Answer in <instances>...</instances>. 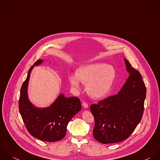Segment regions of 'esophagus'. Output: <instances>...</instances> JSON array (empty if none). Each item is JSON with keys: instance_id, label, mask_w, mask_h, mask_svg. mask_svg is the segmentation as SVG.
<instances>
[{"instance_id": "obj_1", "label": "esophagus", "mask_w": 160, "mask_h": 160, "mask_svg": "<svg viewBox=\"0 0 160 160\" xmlns=\"http://www.w3.org/2000/svg\"><path fill=\"white\" fill-rule=\"evenodd\" d=\"M82 106H83L84 108H87L88 107V103H87L86 102H83V103H82Z\"/></svg>"}]
</instances>
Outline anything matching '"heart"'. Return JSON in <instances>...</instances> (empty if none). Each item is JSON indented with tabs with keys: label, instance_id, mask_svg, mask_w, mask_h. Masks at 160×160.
<instances>
[{
	"label": "heart",
	"instance_id": "obj_1",
	"mask_svg": "<svg viewBox=\"0 0 160 160\" xmlns=\"http://www.w3.org/2000/svg\"><path fill=\"white\" fill-rule=\"evenodd\" d=\"M115 70L111 65L96 63L80 67L75 75L69 76L71 85L80 88V82L86 84L87 93L93 98H101L110 90L115 78Z\"/></svg>",
	"mask_w": 160,
	"mask_h": 160
}]
</instances>
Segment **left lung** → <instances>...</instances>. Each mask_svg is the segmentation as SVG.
<instances>
[{"label":"left lung","instance_id":"1","mask_svg":"<svg viewBox=\"0 0 160 160\" xmlns=\"http://www.w3.org/2000/svg\"><path fill=\"white\" fill-rule=\"evenodd\" d=\"M130 73L118 94L90 106L95 119L93 135L98 142L108 144L128 138L140 122L147 88L140 73L125 58Z\"/></svg>","mask_w":160,"mask_h":160}]
</instances>
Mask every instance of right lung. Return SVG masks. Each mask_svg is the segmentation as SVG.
Instances as JSON below:
<instances>
[{
    "mask_svg": "<svg viewBox=\"0 0 160 160\" xmlns=\"http://www.w3.org/2000/svg\"><path fill=\"white\" fill-rule=\"evenodd\" d=\"M42 62V60H38L30 68L20 89L18 108L25 127L32 137L42 141L54 142L65 136L68 123L81 110L82 106L78 98H67L63 94L47 108H37L30 103L27 95L30 73L34 65H38Z\"/></svg>",
    "mask_w": 160,
    "mask_h": 160,
    "instance_id": "1",
    "label": "right lung"
}]
</instances>
